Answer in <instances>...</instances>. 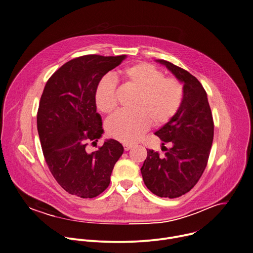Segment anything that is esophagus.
Masks as SVG:
<instances>
[{
    "label": "esophagus",
    "instance_id": "esophagus-1",
    "mask_svg": "<svg viewBox=\"0 0 253 253\" xmlns=\"http://www.w3.org/2000/svg\"><path fill=\"white\" fill-rule=\"evenodd\" d=\"M123 147H124V150L125 151H129L132 147H133V144H129V143H124L123 144Z\"/></svg>",
    "mask_w": 253,
    "mask_h": 253
}]
</instances>
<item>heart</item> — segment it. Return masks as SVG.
<instances>
[{
	"instance_id": "heart-1",
	"label": "heart",
	"mask_w": 253,
	"mask_h": 253,
	"mask_svg": "<svg viewBox=\"0 0 253 253\" xmlns=\"http://www.w3.org/2000/svg\"><path fill=\"white\" fill-rule=\"evenodd\" d=\"M121 75L137 91L132 103L134 111L112 115L106 122V131L118 141L131 143L143 136L151 122L161 127L172 120L183 103L184 85L177 78L166 77L162 70L146 62L124 68ZM94 99L97 109L104 114L116 108V81L111 76L99 80Z\"/></svg>"
}]
</instances>
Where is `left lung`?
<instances>
[{
  "mask_svg": "<svg viewBox=\"0 0 253 253\" xmlns=\"http://www.w3.org/2000/svg\"><path fill=\"white\" fill-rule=\"evenodd\" d=\"M158 62L184 85V99L177 114L155 134L171 145L164 157L148 149L141 169L150 191L160 197L176 198L189 192L202 176L214 138V121L207 93L201 83L186 70L166 60ZM166 148V147H165Z\"/></svg>",
  "mask_w": 253,
  "mask_h": 253,
  "instance_id": "8db88e82",
  "label": "left lung"
}]
</instances>
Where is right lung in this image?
Here are the masks:
<instances>
[{
	"instance_id": "1",
	"label": "right lung",
	"mask_w": 253,
	"mask_h": 253,
	"mask_svg": "<svg viewBox=\"0 0 253 253\" xmlns=\"http://www.w3.org/2000/svg\"><path fill=\"white\" fill-rule=\"evenodd\" d=\"M96 54L74 58L47 81L37 111V131L45 162L60 186L72 195L93 198L110 183L123 146L110 139L92 153L103 133L96 112L95 88L99 80L125 59Z\"/></svg>"
}]
</instances>
